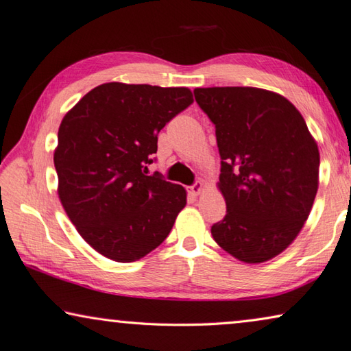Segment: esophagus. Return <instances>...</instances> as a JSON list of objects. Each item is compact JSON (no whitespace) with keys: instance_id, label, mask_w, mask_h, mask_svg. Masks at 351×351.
<instances>
[{"instance_id":"obj_1","label":"esophagus","mask_w":351,"mask_h":351,"mask_svg":"<svg viewBox=\"0 0 351 351\" xmlns=\"http://www.w3.org/2000/svg\"><path fill=\"white\" fill-rule=\"evenodd\" d=\"M202 190H204V182L202 181H196L190 187V193H191V195H195V196H199L200 193H202Z\"/></svg>"}]
</instances>
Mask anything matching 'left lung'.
Listing matches in <instances>:
<instances>
[{"label": "left lung", "mask_w": 351, "mask_h": 351, "mask_svg": "<svg viewBox=\"0 0 351 351\" xmlns=\"http://www.w3.org/2000/svg\"><path fill=\"white\" fill-rule=\"evenodd\" d=\"M215 126L226 215L211 234L249 264L279 255L299 235L318 190L319 154L302 117L283 96L256 87L195 88Z\"/></svg>", "instance_id": "1"}]
</instances>
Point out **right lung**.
<instances>
[{
	"instance_id": "right-lung-1",
	"label": "right lung",
	"mask_w": 351,
	"mask_h": 351,
	"mask_svg": "<svg viewBox=\"0 0 351 351\" xmlns=\"http://www.w3.org/2000/svg\"><path fill=\"white\" fill-rule=\"evenodd\" d=\"M193 104L187 87L106 83L58 128V197L80 235L117 263H132L170 234L187 193L147 175L158 132Z\"/></svg>"
}]
</instances>
